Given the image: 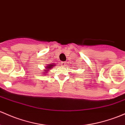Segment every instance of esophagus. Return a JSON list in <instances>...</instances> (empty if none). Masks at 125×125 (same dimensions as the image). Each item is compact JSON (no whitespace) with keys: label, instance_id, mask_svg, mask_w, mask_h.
Here are the masks:
<instances>
[{"label":"esophagus","instance_id":"esophagus-1","mask_svg":"<svg viewBox=\"0 0 125 125\" xmlns=\"http://www.w3.org/2000/svg\"><path fill=\"white\" fill-rule=\"evenodd\" d=\"M61 65H62V66H65V65H66V62H62Z\"/></svg>","mask_w":125,"mask_h":125}]
</instances>
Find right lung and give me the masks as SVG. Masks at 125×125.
Wrapping results in <instances>:
<instances>
[{"label":"right lung","instance_id":"obj_1","mask_svg":"<svg viewBox=\"0 0 125 125\" xmlns=\"http://www.w3.org/2000/svg\"><path fill=\"white\" fill-rule=\"evenodd\" d=\"M56 65H55L54 63H50L49 64V65H47V66L45 67V69L44 70V72H42V73H45V74H43V75H46V73H47V72L50 71V69H52V68H53V66H56Z\"/></svg>","mask_w":125,"mask_h":125}]
</instances>
